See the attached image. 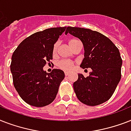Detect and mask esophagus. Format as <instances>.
Returning <instances> with one entry per match:
<instances>
[{
  "label": "esophagus",
  "instance_id": "obj_1",
  "mask_svg": "<svg viewBox=\"0 0 131 131\" xmlns=\"http://www.w3.org/2000/svg\"><path fill=\"white\" fill-rule=\"evenodd\" d=\"M64 75H65L66 76L69 75V73H68V72H65V73H64Z\"/></svg>",
  "mask_w": 131,
  "mask_h": 131
}]
</instances>
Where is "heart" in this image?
Here are the masks:
<instances>
[{
    "label": "heart",
    "instance_id": "b5f03b06",
    "mask_svg": "<svg viewBox=\"0 0 131 131\" xmlns=\"http://www.w3.org/2000/svg\"><path fill=\"white\" fill-rule=\"evenodd\" d=\"M79 41L77 39H70L69 41V45L71 47V48H73V47L75 46L77 43H78ZM58 46H59V42H56L54 45H53V55H55L56 53H57V50L58 48ZM74 65H75V64H74L73 62L70 61V60H61V61H60L58 63V67L60 68V69H61L64 71L69 72L73 70L74 67Z\"/></svg>",
    "mask_w": 131,
    "mask_h": 131
}]
</instances>
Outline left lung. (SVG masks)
I'll return each mask as SVG.
<instances>
[{
  "label": "left lung",
  "mask_w": 131,
  "mask_h": 131,
  "mask_svg": "<svg viewBox=\"0 0 131 131\" xmlns=\"http://www.w3.org/2000/svg\"><path fill=\"white\" fill-rule=\"evenodd\" d=\"M68 33L80 39L84 45L80 67L92 69L87 78L78 74L73 83L77 97L87 105L103 103L111 98L121 79L122 60L118 47L103 34L90 29L68 26Z\"/></svg>",
  "instance_id": "1"
}]
</instances>
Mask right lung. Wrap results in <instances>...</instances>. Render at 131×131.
I'll list each match as a JSON object with an SVG mask.
<instances>
[{"label": "right lung", "instance_id": "right-lung-1", "mask_svg": "<svg viewBox=\"0 0 131 131\" xmlns=\"http://www.w3.org/2000/svg\"><path fill=\"white\" fill-rule=\"evenodd\" d=\"M67 27L51 28L32 34L20 43L11 58L13 85L20 97L30 105L37 107L49 105L55 99L63 71L43 70L50 62L53 47Z\"/></svg>", "mask_w": 131, "mask_h": 131}]
</instances>
